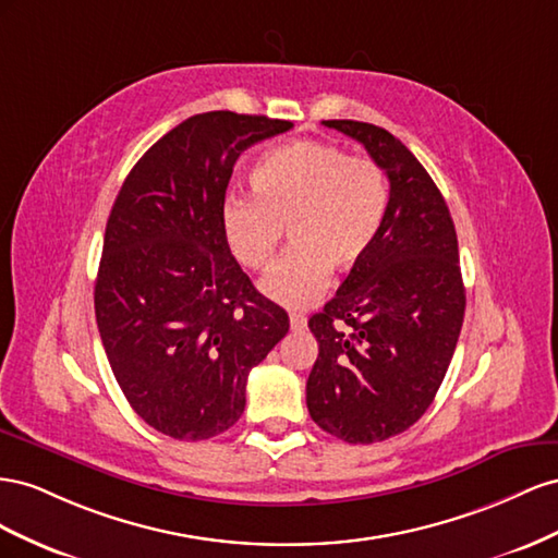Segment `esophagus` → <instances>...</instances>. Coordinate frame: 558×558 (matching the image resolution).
Listing matches in <instances>:
<instances>
[{"mask_svg": "<svg viewBox=\"0 0 558 558\" xmlns=\"http://www.w3.org/2000/svg\"><path fill=\"white\" fill-rule=\"evenodd\" d=\"M290 327H292L294 331L304 329V327H306V317H304V315H296V313H292V315H290Z\"/></svg>", "mask_w": 558, "mask_h": 558, "instance_id": "34e87169", "label": "esophagus"}]
</instances>
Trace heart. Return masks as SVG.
I'll list each match as a JSON object with an SVG mask.
<instances>
[{
	"mask_svg": "<svg viewBox=\"0 0 558 558\" xmlns=\"http://www.w3.org/2000/svg\"><path fill=\"white\" fill-rule=\"evenodd\" d=\"M250 189L254 198L227 201L221 231L238 264L264 270L288 229L294 247L264 276L262 292L290 311L325 294L329 270L345 274L367 257L388 210L384 170L317 140L262 156Z\"/></svg>",
	"mask_w": 558,
	"mask_h": 558,
	"instance_id": "1",
	"label": "heart"
}]
</instances>
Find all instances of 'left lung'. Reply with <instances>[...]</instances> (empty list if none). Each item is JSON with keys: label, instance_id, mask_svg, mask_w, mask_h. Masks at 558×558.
Instances as JSON below:
<instances>
[{"label": "left lung", "instance_id": "1", "mask_svg": "<svg viewBox=\"0 0 558 558\" xmlns=\"http://www.w3.org/2000/svg\"><path fill=\"white\" fill-rule=\"evenodd\" d=\"M357 140L388 174L372 250L315 313L320 353L306 384L311 418L348 444L404 433L433 404L465 315L458 238L447 201L400 140L362 121H323Z\"/></svg>", "mask_w": 558, "mask_h": 558}]
</instances>
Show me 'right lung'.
I'll use <instances>...</instances> for the list:
<instances>
[{
    "label": "right lung",
    "mask_w": 558,
    "mask_h": 558,
    "mask_svg": "<svg viewBox=\"0 0 558 558\" xmlns=\"http://www.w3.org/2000/svg\"><path fill=\"white\" fill-rule=\"evenodd\" d=\"M290 129L235 111L191 117L145 151L109 213L95 320L125 400L172 439H210L241 418L247 374L290 329L221 231L238 156Z\"/></svg>",
    "instance_id": "add662e5"
}]
</instances>
